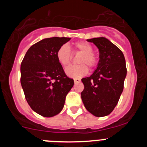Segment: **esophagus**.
I'll list each match as a JSON object with an SVG mask.
<instances>
[{"label":"esophagus","instance_id":"34e87169","mask_svg":"<svg viewBox=\"0 0 147 147\" xmlns=\"http://www.w3.org/2000/svg\"><path fill=\"white\" fill-rule=\"evenodd\" d=\"M74 81L75 84H76V83L80 82H81V80H80V79H79V78H76V79H74Z\"/></svg>","mask_w":147,"mask_h":147}]
</instances>
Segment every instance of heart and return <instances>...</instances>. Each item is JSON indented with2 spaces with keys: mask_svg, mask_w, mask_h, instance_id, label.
<instances>
[{
  "mask_svg": "<svg viewBox=\"0 0 147 147\" xmlns=\"http://www.w3.org/2000/svg\"><path fill=\"white\" fill-rule=\"evenodd\" d=\"M73 47L76 52L82 53L78 59L77 65H71L65 70L66 74L70 77L80 78L88 74V68H93L97 64V58L93 53V47L87 42L81 41L74 43ZM58 62L63 67H66L71 63L72 56L71 50L67 45H62L58 49L56 54Z\"/></svg>",
  "mask_w": 147,
  "mask_h": 147,
  "instance_id": "1",
  "label": "heart"
}]
</instances>
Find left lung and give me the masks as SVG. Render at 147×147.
I'll list each match as a JSON object with an SVG mask.
<instances>
[{"label": "left lung", "instance_id": "left-lung-1", "mask_svg": "<svg viewBox=\"0 0 147 147\" xmlns=\"http://www.w3.org/2000/svg\"><path fill=\"white\" fill-rule=\"evenodd\" d=\"M87 40L98 49L99 61L93 74L82 79L85 86L82 100L88 111L96 117H103L114 110L124 89L125 58L121 51L105 37Z\"/></svg>", "mask_w": 147, "mask_h": 147}]
</instances>
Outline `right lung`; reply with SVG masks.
I'll use <instances>...</instances> for the list:
<instances>
[{
	"mask_svg": "<svg viewBox=\"0 0 147 147\" xmlns=\"http://www.w3.org/2000/svg\"><path fill=\"white\" fill-rule=\"evenodd\" d=\"M69 37H51L40 40L27 51L20 65V83L31 108L44 117L61 112L65 97L74 86L58 62V49Z\"/></svg>",
	"mask_w": 147,
	"mask_h": 147,
	"instance_id": "add662e5",
	"label": "right lung"
}]
</instances>
